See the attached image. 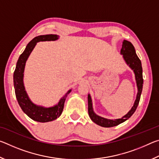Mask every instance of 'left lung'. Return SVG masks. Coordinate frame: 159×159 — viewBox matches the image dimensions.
<instances>
[{
	"label": "left lung",
	"mask_w": 159,
	"mask_h": 159,
	"mask_svg": "<svg viewBox=\"0 0 159 159\" xmlns=\"http://www.w3.org/2000/svg\"><path fill=\"white\" fill-rule=\"evenodd\" d=\"M120 55H123V60H125V63L133 70L134 74L137 87H138V93H137L136 99L131 109L125 116H123L122 118H117V119H108V118L102 117L100 116H98L95 114L93 107L92 98H91L90 94H88V114H89L90 119L94 123L102 126V127H114V126L118 125L120 123L125 121L135 111L137 107L138 106L139 99H140L142 87H143V77H142V67L141 61L137 55L133 45L130 42L126 41V40H124L123 41L122 48L120 50Z\"/></svg>",
	"instance_id": "left-lung-1"
}]
</instances>
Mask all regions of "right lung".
<instances>
[{"mask_svg": "<svg viewBox=\"0 0 159 159\" xmlns=\"http://www.w3.org/2000/svg\"><path fill=\"white\" fill-rule=\"evenodd\" d=\"M58 39L59 36L56 34L41 35L35 37L26 45L25 51L20 56L16 64V68L13 75L16 98L22 111L35 121L41 123L49 122L60 117L62 113L66 97L71 91V89L68 90V92L60 99L57 104L50 107H45L37 105L31 100L24 85V71L26 62L37 43L40 41H55Z\"/></svg>", "mask_w": 159, "mask_h": 159, "instance_id": "obj_1", "label": "right lung"}]
</instances>
